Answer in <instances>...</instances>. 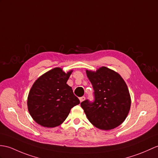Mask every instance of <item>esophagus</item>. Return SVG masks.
Masks as SVG:
<instances>
[{"mask_svg":"<svg viewBox=\"0 0 158 158\" xmlns=\"http://www.w3.org/2000/svg\"><path fill=\"white\" fill-rule=\"evenodd\" d=\"M85 100V97H84V96H83V97H81L80 98H79V100H80V102H83L84 100Z\"/></svg>","mask_w":158,"mask_h":158,"instance_id":"1","label":"esophagus"}]
</instances>
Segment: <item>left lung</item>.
<instances>
[{"mask_svg": "<svg viewBox=\"0 0 158 158\" xmlns=\"http://www.w3.org/2000/svg\"><path fill=\"white\" fill-rule=\"evenodd\" d=\"M92 84L94 101L82 102L87 119L102 130H111L126 119L131 108V96L126 83L118 73L106 67L95 71L86 70Z\"/></svg>", "mask_w": 158, "mask_h": 158, "instance_id": "obj_1", "label": "left lung"}]
</instances>
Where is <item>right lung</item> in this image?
Returning a JSON list of instances; mask_svg holds the SVG:
<instances>
[{"label":"right lung","instance_id":"add662e5","mask_svg":"<svg viewBox=\"0 0 158 158\" xmlns=\"http://www.w3.org/2000/svg\"><path fill=\"white\" fill-rule=\"evenodd\" d=\"M73 71L65 73L56 67L40 76L31 88L27 108L32 118L48 128L59 126L67 118L71 109L80 101L67 84Z\"/></svg>","mask_w":158,"mask_h":158}]
</instances>
